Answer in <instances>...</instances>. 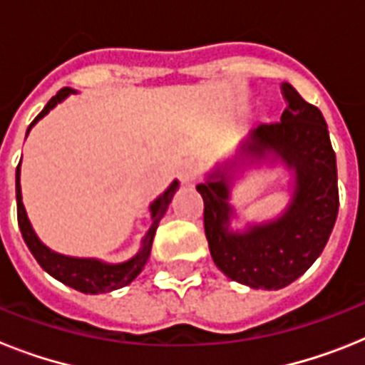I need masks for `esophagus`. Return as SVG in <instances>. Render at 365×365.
<instances>
[{"instance_id":"34e87169","label":"esophagus","mask_w":365,"mask_h":365,"mask_svg":"<svg viewBox=\"0 0 365 365\" xmlns=\"http://www.w3.org/2000/svg\"><path fill=\"white\" fill-rule=\"evenodd\" d=\"M180 178L183 183H193L199 178V165L195 160H185L180 168Z\"/></svg>"}]
</instances>
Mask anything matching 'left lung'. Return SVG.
I'll list each match as a JSON object with an SVG mask.
<instances>
[{
    "label": "left lung",
    "instance_id": "1",
    "mask_svg": "<svg viewBox=\"0 0 365 365\" xmlns=\"http://www.w3.org/2000/svg\"><path fill=\"white\" fill-rule=\"evenodd\" d=\"M286 100L280 123L250 132L239 157L216 166L197 191L205 200V233L212 259L235 282L280 289L303 274L326 248L339 210L337 165L328 125L317 106L282 83ZM282 162L294 174L287 210L274 220L233 232L230 182L244 165Z\"/></svg>",
    "mask_w": 365,
    "mask_h": 365
}]
</instances>
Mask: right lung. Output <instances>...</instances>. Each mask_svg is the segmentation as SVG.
<instances>
[{
    "label": "right lung",
    "mask_w": 365,
    "mask_h": 365,
    "mask_svg": "<svg viewBox=\"0 0 365 365\" xmlns=\"http://www.w3.org/2000/svg\"><path fill=\"white\" fill-rule=\"evenodd\" d=\"M70 94H76V91L70 87H64L62 91L54 94L53 98L47 102V106L43 108L41 113L28 126L26 136L31 130V126L47 115L53 108H56V104H60L62 100L68 98ZM178 185H180L178 180H174L170 183V187L166 189L160 197H157L151 202V206H149L151 225H149L148 233L142 239L140 252L128 261H123V263H115L113 265V263H106V261L94 259V257H70V255H62L58 252H53V250L39 240V237H37L34 227H31L30 220H28L24 205H22L19 163V166H16V216H19L20 233H22V239H24L26 246L30 248L31 255L43 267V271H47L53 278L60 280L66 286H70V288L77 289V292H83V294H106V292H113V289H119L123 286H126V284H130L142 272L143 267H145V263L149 259V254H151V244H153L155 231L159 227V222L165 216L166 208L170 205Z\"/></svg>",
    "instance_id": "add662e5"
}]
</instances>
